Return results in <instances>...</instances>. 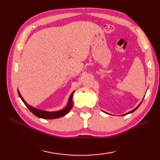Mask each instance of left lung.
I'll return each mask as SVG.
<instances>
[{"mask_svg":"<svg viewBox=\"0 0 160 160\" xmlns=\"http://www.w3.org/2000/svg\"><path fill=\"white\" fill-rule=\"evenodd\" d=\"M140 105H139V106H140ZM139 106L137 107V108H135V109H133V110H132V111H130V112H128V113H126V114H124V115H127V114H129V113H132V112H133V111H135V110H136L137 109V108L139 107Z\"/></svg>","mask_w":160,"mask_h":160,"instance_id":"1","label":"left lung"}]
</instances>
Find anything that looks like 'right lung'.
<instances>
[{
  "label": "right lung",
  "mask_w": 160,
  "mask_h": 160,
  "mask_svg": "<svg viewBox=\"0 0 160 160\" xmlns=\"http://www.w3.org/2000/svg\"><path fill=\"white\" fill-rule=\"evenodd\" d=\"M18 93L20 98H21V100L25 104L27 107L29 108V110L32 112L33 114H34L36 117L40 118H43V119H56V118H59L61 117H63L67 113H68L69 112V111L71 109V108L73 107V101H72V97H73V94L74 92L71 94V96L69 97V102H68L67 106L64 108L62 110H60L58 111H54V112H48V111H42V110H39L37 109V108H33L31 106H29L28 104L26 103V102L24 100L22 97L20 95V92L18 91Z\"/></svg>",
  "instance_id": "right-lung-1"
}]
</instances>
